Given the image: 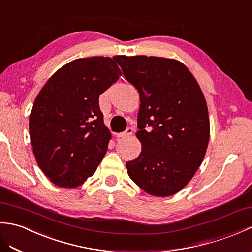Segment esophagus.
<instances>
[{
    "label": "esophagus",
    "instance_id": "esophagus-1",
    "mask_svg": "<svg viewBox=\"0 0 252 252\" xmlns=\"http://www.w3.org/2000/svg\"><path fill=\"white\" fill-rule=\"evenodd\" d=\"M133 132H134V128L133 127H127L124 133L118 134V137H128V136L132 135Z\"/></svg>",
    "mask_w": 252,
    "mask_h": 252
}]
</instances>
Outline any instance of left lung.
Listing matches in <instances>:
<instances>
[{
  "label": "left lung",
  "mask_w": 252,
  "mask_h": 252,
  "mask_svg": "<svg viewBox=\"0 0 252 252\" xmlns=\"http://www.w3.org/2000/svg\"><path fill=\"white\" fill-rule=\"evenodd\" d=\"M126 79L139 92L136 137L142 151L127 174L150 195L180 191L202 164L209 142L207 104L185 64L161 57L116 56Z\"/></svg>",
  "instance_id": "1"
}]
</instances>
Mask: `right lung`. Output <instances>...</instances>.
Segmentation results:
<instances>
[{
  "instance_id": "add662e5",
  "label": "right lung",
  "mask_w": 252,
  "mask_h": 252,
  "mask_svg": "<svg viewBox=\"0 0 252 252\" xmlns=\"http://www.w3.org/2000/svg\"><path fill=\"white\" fill-rule=\"evenodd\" d=\"M119 76L115 58L76 59L58 69L39 91L29 130L35 159L52 184L72 189L95 173L112 138L98 96Z\"/></svg>"
}]
</instances>
